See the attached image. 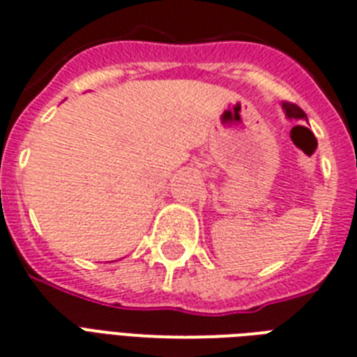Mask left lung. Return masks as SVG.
Instances as JSON below:
<instances>
[{"instance_id": "8db88e82", "label": "left lung", "mask_w": 357, "mask_h": 357, "mask_svg": "<svg viewBox=\"0 0 357 357\" xmlns=\"http://www.w3.org/2000/svg\"><path fill=\"white\" fill-rule=\"evenodd\" d=\"M282 110L286 112L287 119H306L307 121V116L304 114V110L293 105V102H282Z\"/></svg>"}]
</instances>
